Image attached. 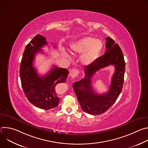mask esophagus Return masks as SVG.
Returning <instances> with one entry per match:
<instances>
[{"mask_svg":"<svg viewBox=\"0 0 148 148\" xmlns=\"http://www.w3.org/2000/svg\"><path fill=\"white\" fill-rule=\"evenodd\" d=\"M79 74V70L77 69H73L70 73V75L72 78H74L75 77H77L78 75Z\"/></svg>","mask_w":148,"mask_h":148,"instance_id":"34e87169","label":"esophagus"}]
</instances>
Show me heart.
Returning a JSON list of instances; mask_svg holds the SVG:
<instances>
[{"instance_id":"1","label":"heart","mask_w":148,"mask_h":148,"mask_svg":"<svg viewBox=\"0 0 148 148\" xmlns=\"http://www.w3.org/2000/svg\"><path fill=\"white\" fill-rule=\"evenodd\" d=\"M103 48L101 40L91 37H86L71 46V50L75 53L82 54L81 61L84 65H91L97 60ZM70 58V56L67 54Z\"/></svg>"}]
</instances>
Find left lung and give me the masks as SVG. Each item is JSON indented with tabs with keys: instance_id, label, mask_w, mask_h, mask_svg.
Listing matches in <instances>:
<instances>
[{
	"instance_id": "1",
	"label": "left lung",
	"mask_w": 148,
	"mask_h": 148,
	"mask_svg": "<svg viewBox=\"0 0 148 148\" xmlns=\"http://www.w3.org/2000/svg\"><path fill=\"white\" fill-rule=\"evenodd\" d=\"M107 50L93 64L86 66L85 77L73 84V89L82 110L91 115H99L107 111L115 103L121 92L124 79L125 62L119 45L111 37L106 38ZM112 65L115 67L109 91L99 95L93 90L92 77L100 69Z\"/></svg>"
}]
</instances>
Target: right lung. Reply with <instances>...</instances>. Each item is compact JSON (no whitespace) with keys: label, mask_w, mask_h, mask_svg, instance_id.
<instances>
[{"label":"right lung","mask_w":148,"mask_h":148,"mask_svg":"<svg viewBox=\"0 0 148 148\" xmlns=\"http://www.w3.org/2000/svg\"><path fill=\"white\" fill-rule=\"evenodd\" d=\"M47 45L46 38L37 34L26 46L20 67V77L23 91L30 103L43 110H50L58 106L60 98L56 87L65 82L69 74L66 69L54 66L45 76H40L33 66L35 55Z\"/></svg>","instance_id":"obj_1"}]
</instances>
